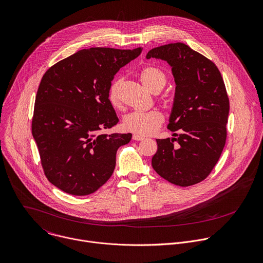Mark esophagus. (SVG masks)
Returning <instances> with one entry per match:
<instances>
[{
  "label": "esophagus",
  "mask_w": 263,
  "mask_h": 263,
  "mask_svg": "<svg viewBox=\"0 0 263 263\" xmlns=\"http://www.w3.org/2000/svg\"><path fill=\"white\" fill-rule=\"evenodd\" d=\"M132 139L133 140H135V141H142V140H144V138L143 137H141V136H139V135H133V137H132Z\"/></svg>",
  "instance_id": "34e87169"
}]
</instances>
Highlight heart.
<instances>
[{"label": "heart", "mask_w": 263, "mask_h": 263, "mask_svg": "<svg viewBox=\"0 0 263 263\" xmlns=\"http://www.w3.org/2000/svg\"><path fill=\"white\" fill-rule=\"evenodd\" d=\"M142 84L152 93H159L166 85L167 76L163 70L156 66L144 67L139 74ZM123 78H116L108 87V101L115 107L119 108L122 104L121 87ZM163 116L157 111L152 110L148 112H132L125 117L123 121V128L135 135L149 136L157 132L163 124Z\"/></svg>", "instance_id": "heart-1"}]
</instances>
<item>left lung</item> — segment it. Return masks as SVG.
I'll return each instance as SVG.
<instances>
[{"label": "left lung", "mask_w": 263, "mask_h": 263, "mask_svg": "<svg viewBox=\"0 0 263 263\" xmlns=\"http://www.w3.org/2000/svg\"><path fill=\"white\" fill-rule=\"evenodd\" d=\"M151 58L166 61L176 81L168 124L174 137L157 139L152 166L171 184L195 185L212 172L226 142L229 99L224 80L211 60L181 42L151 49Z\"/></svg>", "instance_id": "1"}]
</instances>
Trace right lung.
Returning <instances> with one entry per match:
<instances>
[{
    "label": "right lung",
    "mask_w": 263,
    "mask_h": 263,
    "mask_svg": "<svg viewBox=\"0 0 263 263\" xmlns=\"http://www.w3.org/2000/svg\"><path fill=\"white\" fill-rule=\"evenodd\" d=\"M142 48L92 47L58 62L39 84L32 121L47 180L75 196L97 191L111 177L116 155L132 137L101 134L118 124L108 87L120 68Z\"/></svg>",
    "instance_id": "add662e5"
}]
</instances>
